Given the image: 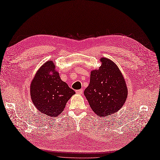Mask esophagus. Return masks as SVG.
<instances>
[{
	"label": "esophagus",
	"instance_id": "34e87169",
	"mask_svg": "<svg viewBox=\"0 0 160 160\" xmlns=\"http://www.w3.org/2000/svg\"><path fill=\"white\" fill-rule=\"evenodd\" d=\"M76 93H77V94H79V95H81V94L83 93V90H82V89L77 90V91H76Z\"/></svg>",
	"mask_w": 160,
	"mask_h": 160
}]
</instances>
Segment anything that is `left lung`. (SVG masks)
Masks as SVG:
<instances>
[{
	"instance_id": "8db88e82",
	"label": "left lung",
	"mask_w": 160,
	"mask_h": 160,
	"mask_svg": "<svg viewBox=\"0 0 160 160\" xmlns=\"http://www.w3.org/2000/svg\"><path fill=\"white\" fill-rule=\"evenodd\" d=\"M101 66L91 71L90 82L84 95L95 114L100 117L114 114L126 102L125 79L112 60L101 57Z\"/></svg>"
}]
</instances>
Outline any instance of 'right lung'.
Listing matches in <instances>:
<instances>
[{"label": "right lung", "mask_w": 160, "mask_h": 160, "mask_svg": "<svg viewBox=\"0 0 160 160\" xmlns=\"http://www.w3.org/2000/svg\"><path fill=\"white\" fill-rule=\"evenodd\" d=\"M53 60H48L37 71L30 84V96L33 105L41 113L57 117L68 100L75 93L61 80Z\"/></svg>", "instance_id": "right-lung-1"}]
</instances>
